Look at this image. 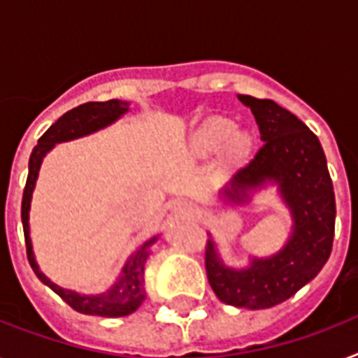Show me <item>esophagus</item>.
I'll list each match as a JSON object with an SVG mask.
<instances>
[{"instance_id": "1", "label": "esophagus", "mask_w": 358, "mask_h": 358, "mask_svg": "<svg viewBox=\"0 0 358 358\" xmlns=\"http://www.w3.org/2000/svg\"><path fill=\"white\" fill-rule=\"evenodd\" d=\"M171 212H173L174 217H191L193 215V206H191V202L184 201V199H178V201H174L171 204Z\"/></svg>"}]
</instances>
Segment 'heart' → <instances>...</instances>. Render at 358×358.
I'll use <instances>...</instances> for the list:
<instances>
[{
	"label": "heart",
	"instance_id": "heart-1",
	"mask_svg": "<svg viewBox=\"0 0 358 358\" xmlns=\"http://www.w3.org/2000/svg\"><path fill=\"white\" fill-rule=\"evenodd\" d=\"M252 146V135L238 129L236 122L227 117H210L196 126L185 141V156L191 159H208L223 150L227 165H238Z\"/></svg>",
	"mask_w": 358,
	"mask_h": 358
}]
</instances>
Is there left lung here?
<instances>
[{
	"instance_id": "1",
	"label": "left lung",
	"mask_w": 358,
	"mask_h": 358,
	"mask_svg": "<svg viewBox=\"0 0 358 358\" xmlns=\"http://www.w3.org/2000/svg\"><path fill=\"white\" fill-rule=\"evenodd\" d=\"M255 115L264 145L217 193L224 206H245L256 191L277 185L292 215V232L271 256H249L247 267H230L212 234L206 245V273L219 299L260 310L289 299L322 271L334 238L333 182L320 139L305 122L273 100L238 94Z\"/></svg>"
}]
</instances>
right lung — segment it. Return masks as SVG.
<instances>
[{
  "instance_id": "1",
  "label": "right lung",
  "mask_w": 358,
  "mask_h": 358,
  "mask_svg": "<svg viewBox=\"0 0 358 358\" xmlns=\"http://www.w3.org/2000/svg\"><path fill=\"white\" fill-rule=\"evenodd\" d=\"M129 111V102L126 100H108V102H87L81 103L78 108L70 109L69 113H64L55 124H52L48 131L42 135L36 146L31 152L29 157V174L25 182L24 199H22V224H24L25 247H27V260H29L33 271L38 277L42 284H46L48 288H52L61 299L70 305L74 310L89 316H102V317H122L129 316L143 305L146 299L145 289V264L150 256L152 245L156 243L159 234L152 236L146 241L137 247L129 255V258L124 264L119 278L111 284L102 294H80L74 289L61 288L55 282L41 271V267L35 260L33 252V243H31L29 232V212H31V199L35 191L38 171L44 162V157L50 150L55 148L59 143L80 139L85 135H91L98 129H103L111 126L113 122Z\"/></svg>"
}]
</instances>
